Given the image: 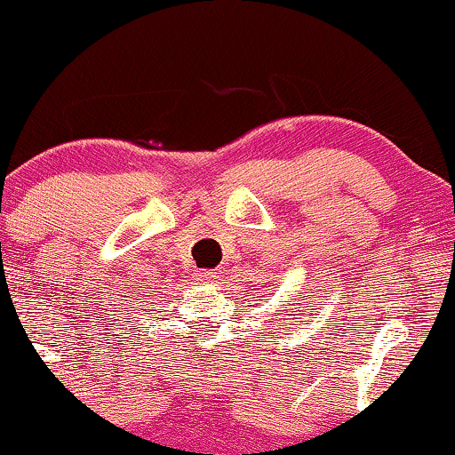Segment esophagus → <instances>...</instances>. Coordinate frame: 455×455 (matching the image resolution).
I'll return each mask as SVG.
<instances>
[{
	"label": "esophagus",
	"instance_id": "1",
	"mask_svg": "<svg viewBox=\"0 0 455 455\" xmlns=\"http://www.w3.org/2000/svg\"><path fill=\"white\" fill-rule=\"evenodd\" d=\"M206 280L208 282H216V280H219V271H216V269H210V271H206Z\"/></svg>",
	"mask_w": 455,
	"mask_h": 455
}]
</instances>
